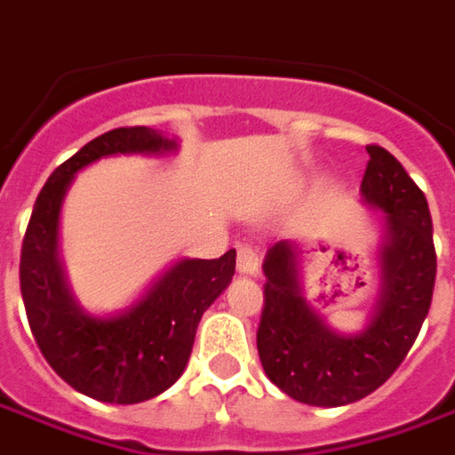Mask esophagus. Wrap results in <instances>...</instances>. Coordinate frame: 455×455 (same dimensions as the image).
<instances>
[{"label": "esophagus", "instance_id": "esophagus-1", "mask_svg": "<svg viewBox=\"0 0 455 455\" xmlns=\"http://www.w3.org/2000/svg\"><path fill=\"white\" fill-rule=\"evenodd\" d=\"M238 273L241 275L256 277L260 273V260H258V253L251 246H243L238 251Z\"/></svg>", "mask_w": 455, "mask_h": 455}]
</instances>
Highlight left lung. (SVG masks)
<instances>
[{
    "mask_svg": "<svg viewBox=\"0 0 455 455\" xmlns=\"http://www.w3.org/2000/svg\"><path fill=\"white\" fill-rule=\"evenodd\" d=\"M365 150L371 160L361 199L382 212V238L375 248L380 292L361 331H336L309 305L297 241H277L263 260L258 355L280 390L312 407H343L378 390L410 353L434 295L436 251L427 197L392 153L380 146Z\"/></svg>",
    "mask_w": 455,
    "mask_h": 455,
    "instance_id": "obj_1",
    "label": "left lung"
}]
</instances>
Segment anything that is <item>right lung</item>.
Masks as SVG:
<instances>
[{
	"label": "right lung",
	"instance_id": "1",
	"mask_svg": "<svg viewBox=\"0 0 455 455\" xmlns=\"http://www.w3.org/2000/svg\"><path fill=\"white\" fill-rule=\"evenodd\" d=\"M178 139L146 126L114 129L90 140L48 178L21 246V297L44 358L70 387L112 404H139L175 385L192 353L197 324L231 283L236 251L180 258L143 295L114 315L87 312L68 285L60 258V209L75 175L112 156L163 158Z\"/></svg>",
	"mask_w": 455,
	"mask_h": 455
}]
</instances>
